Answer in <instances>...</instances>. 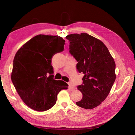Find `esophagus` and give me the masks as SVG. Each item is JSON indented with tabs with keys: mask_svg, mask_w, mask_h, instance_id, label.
<instances>
[{
	"mask_svg": "<svg viewBox=\"0 0 135 135\" xmlns=\"http://www.w3.org/2000/svg\"><path fill=\"white\" fill-rule=\"evenodd\" d=\"M69 88L70 91H73L75 89V88L73 86V85L70 83H69Z\"/></svg>",
	"mask_w": 135,
	"mask_h": 135,
	"instance_id": "34e87169",
	"label": "esophagus"
}]
</instances>
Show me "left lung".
<instances>
[{"instance_id":"obj_1","label":"left lung","mask_w":135,"mask_h":135,"mask_svg":"<svg viewBox=\"0 0 135 135\" xmlns=\"http://www.w3.org/2000/svg\"><path fill=\"white\" fill-rule=\"evenodd\" d=\"M69 52L78 62L76 69L83 73V84L77 87L83 95L76 102L79 107L92 109L108 96L115 81V64L108 48L101 40L87 33L68 35Z\"/></svg>"}]
</instances>
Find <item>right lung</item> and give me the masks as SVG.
<instances>
[{
  "label": "right lung",
  "instance_id": "right-lung-1",
  "mask_svg": "<svg viewBox=\"0 0 135 135\" xmlns=\"http://www.w3.org/2000/svg\"><path fill=\"white\" fill-rule=\"evenodd\" d=\"M65 40L58 36L38 35L17 52L13 60L11 79L26 105L38 112L51 109L57 95L68 84L54 79L52 59L64 50Z\"/></svg>",
  "mask_w": 135,
  "mask_h": 135
}]
</instances>
